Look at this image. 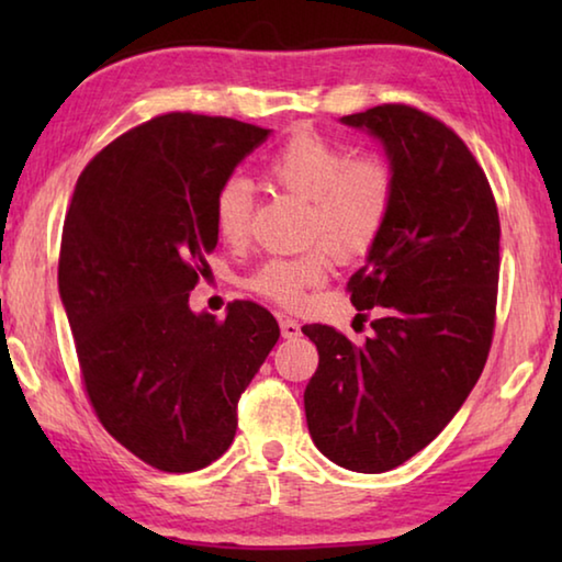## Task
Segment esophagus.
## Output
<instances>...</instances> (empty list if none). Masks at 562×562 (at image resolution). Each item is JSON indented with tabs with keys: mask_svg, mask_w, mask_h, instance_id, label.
Segmentation results:
<instances>
[{
	"mask_svg": "<svg viewBox=\"0 0 562 562\" xmlns=\"http://www.w3.org/2000/svg\"><path fill=\"white\" fill-rule=\"evenodd\" d=\"M280 329H282L284 339L300 337V322L292 319V317H280Z\"/></svg>",
	"mask_w": 562,
	"mask_h": 562,
	"instance_id": "esophagus-1",
	"label": "esophagus"
}]
</instances>
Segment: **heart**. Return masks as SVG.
<instances>
[{
    "mask_svg": "<svg viewBox=\"0 0 562 562\" xmlns=\"http://www.w3.org/2000/svg\"><path fill=\"white\" fill-rule=\"evenodd\" d=\"M265 170L274 186L310 203L304 237L322 243L290 258L265 260L247 274L245 288L284 310H297L310 290L329 278L335 258H364L384 235L396 203V170L384 156H351L319 133H294L268 158ZM250 183L240 176L225 178L213 198L217 237L240 245L250 233Z\"/></svg>",
    "mask_w": 562,
    "mask_h": 562,
    "instance_id": "b5f03b06",
    "label": "heart"
}]
</instances>
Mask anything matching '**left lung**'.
Instances as JSON below:
<instances>
[{
    "instance_id": "1",
    "label": "left lung",
    "mask_w": 562,
    "mask_h": 562,
    "mask_svg": "<svg viewBox=\"0 0 562 562\" xmlns=\"http://www.w3.org/2000/svg\"><path fill=\"white\" fill-rule=\"evenodd\" d=\"M384 140L394 213L347 282L364 345L304 325L319 367L304 389L317 449L337 465L382 473L429 446L486 367L501 272V221L488 178L459 133L406 103L341 119Z\"/></svg>"
}]
</instances>
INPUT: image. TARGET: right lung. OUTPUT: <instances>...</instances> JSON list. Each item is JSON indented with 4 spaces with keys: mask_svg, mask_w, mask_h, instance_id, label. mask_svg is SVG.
<instances>
[{
    "mask_svg": "<svg viewBox=\"0 0 562 562\" xmlns=\"http://www.w3.org/2000/svg\"><path fill=\"white\" fill-rule=\"evenodd\" d=\"M268 128L164 113L121 133L76 180L59 292L93 414L123 449L166 473L227 451L237 402L280 337L262 304L193 315L188 294L215 250L213 198Z\"/></svg>",
    "mask_w": 562,
    "mask_h": 562,
    "instance_id": "obj_1",
    "label": "right lung"
}]
</instances>
